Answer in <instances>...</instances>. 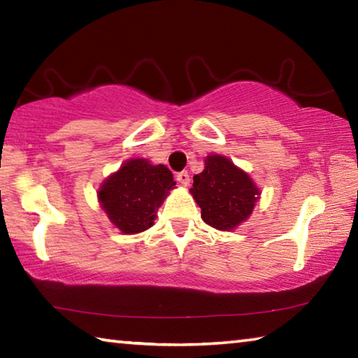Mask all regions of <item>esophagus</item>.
Returning <instances> with one entry per match:
<instances>
[{
  "label": "esophagus",
  "instance_id": "esophagus-1",
  "mask_svg": "<svg viewBox=\"0 0 358 358\" xmlns=\"http://www.w3.org/2000/svg\"><path fill=\"white\" fill-rule=\"evenodd\" d=\"M177 181H178L181 186H187V185H189V181H191L189 173H187V172L177 173Z\"/></svg>",
  "mask_w": 358,
  "mask_h": 358
}]
</instances>
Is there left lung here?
Masks as SVG:
<instances>
[{
	"label": "left lung",
	"instance_id": "1",
	"mask_svg": "<svg viewBox=\"0 0 358 358\" xmlns=\"http://www.w3.org/2000/svg\"><path fill=\"white\" fill-rule=\"evenodd\" d=\"M189 192L202 210L203 222L217 230L237 229L251 216L260 197L250 175L221 155L205 157V169L194 175Z\"/></svg>",
	"mask_w": 358,
	"mask_h": 358
}]
</instances>
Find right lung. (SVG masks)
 Wrapping results in <instances>:
<instances>
[{
	"instance_id": "obj_1",
	"label": "right lung",
	"mask_w": 358,
	"mask_h": 358,
	"mask_svg": "<svg viewBox=\"0 0 358 358\" xmlns=\"http://www.w3.org/2000/svg\"><path fill=\"white\" fill-rule=\"evenodd\" d=\"M173 187V175L164 164L132 157L104 180L98 199L113 226L132 235L153 226L157 208Z\"/></svg>"
}]
</instances>
